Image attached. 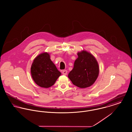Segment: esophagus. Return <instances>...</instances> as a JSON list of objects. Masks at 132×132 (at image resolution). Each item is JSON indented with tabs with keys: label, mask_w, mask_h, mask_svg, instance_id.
I'll return each instance as SVG.
<instances>
[{
	"label": "esophagus",
	"mask_w": 132,
	"mask_h": 132,
	"mask_svg": "<svg viewBox=\"0 0 132 132\" xmlns=\"http://www.w3.org/2000/svg\"><path fill=\"white\" fill-rule=\"evenodd\" d=\"M62 74H63V75H67V73H68V71H67V70H63L62 71Z\"/></svg>",
	"instance_id": "obj_1"
}]
</instances>
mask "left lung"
Wrapping results in <instances>:
<instances>
[{"mask_svg":"<svg viewBox=\"0 0 132 132\" xmlns=\"http://www.w3.org/2000/svg\"><path fill=\"white\" fill-rule=\"evenodd\" d=\"M78 57L75 61L72 70L68 77L72 83L80 88L91 86L97 79L99 67L96 58L90 53L82 51L77 53Z\"/></svg>","mask_w":132,"mask_h":132,"instance_id":"obj_1","label":"left lung"}]
</instances>
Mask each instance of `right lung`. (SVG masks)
Returning <instances> with one entry per match:
<instances>
[{
    "label": "right lung",
    "instance_id": "add662e5",
    "mask_svg": "<svg viewBox=\"0 0 132 132\" xmlns=\"http://www.w3.org/2000/svg\"><path fill=\"white\" fill-rule=\"evenodd\" d=\"M30 72L35 84L44 88L53 86L62 74L47 53H42L35 57L31 64Z\"/></svg>",
    "mask_w": 132,
    "mask_h": 132
}]
</instances>
